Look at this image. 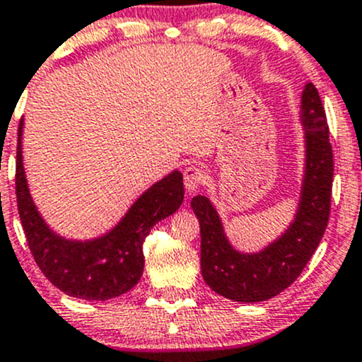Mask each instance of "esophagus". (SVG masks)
I'll return each mask as SVG.
<instances>
[{"label": "esophagus", "mask_w": 362, "mask_h": 362, "mask_svg": "<svg viewBox=\"0 0 362 362\" xmlns=\"http://www.w3.org/2000/svg\"><path fill=\"white\" fill-rule=\"evenodd\" d=\"M203 180H204V173L203 170L197 168V166H189V168L184 171L185 189H187L189 194L196 192L197 189H199V185L203 184Z\"/></svg>", "instance_id": "obj_1"}]
</instances>
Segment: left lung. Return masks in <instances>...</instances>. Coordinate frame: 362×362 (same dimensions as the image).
<instances>
[{
	"mask_svg": "<svg viewBox=\"0 0 362 362\" xmlns=\"http://www.w3.org/2000/svg\"><path fill=\"white\" fill-rule=\"evenodd\" d=\"M300 121L305 132V171L298 208L286 230L257 253L235 250L222 220L206 196L192 197L201 229V272L213 291L234 302H265L300 276L317 250L332 206L333 151L329 128L317 88L302 91Z\"/></svg>",
	"mask_w": 362,
	"mask_h": 362,
	"instance_id": "1",
	"label": "left lung"
}]
</instances>
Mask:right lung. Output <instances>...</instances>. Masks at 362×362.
<instances>
[{"label":"right lung","mask_w":362,"mask_h":362,"mask_svg":"<svg viewBox=\"0 0 362 362\" xmlns=\"http://www.w3.org/2000/svg\"><path fill=\"white\" fill-rule=\"evenodd\" d=\"M24 119L18 124L17 192L18 216L30 253L53 286L81 300H109L130 291L144 272L142 245L159 220L173 215L184 201V177L171 171L151 185L123 218L98 238L78 241L50 229L30 197L22 161Z\"/></svg>","instance_id":"add662e5"}]
</instances>
